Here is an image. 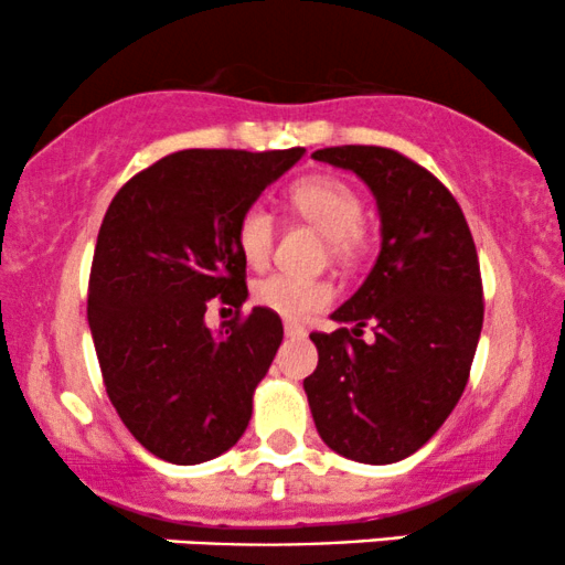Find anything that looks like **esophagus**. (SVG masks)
Wrapping results in <instances>:
<instances>
[{
	"mask_svg": "<svg viewBox=\"0 0 565 565\" xmlns=\"http://www.w3.org/2000/svg\"><path fill=\"white\" fill-rule=\"evenodd\" d=\"M284 334L291 337V340H295V337H297V340H300V337H305V334H308V332H305V329L300 327V323H295V321H287V323H284Z\"/></svg>",
	"mask_w": 565,
	"mask_h": 565,
	"instance_id": "34e87169",
	"label": "esophagus"
}]
</instances>
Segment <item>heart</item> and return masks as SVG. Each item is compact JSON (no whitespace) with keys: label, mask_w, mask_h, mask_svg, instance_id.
I'll list each match as a JSON object with an SVG mask.
<instances>
[{"label":"heart","mask_w":565,"mask_h":565,"mask_svg":"<svg viewBox=\"0 0 565 565\" xmlns=\"http://www.w3.org/2000/svg\"><path fill=\"white\" fill-rule=\"evenodd\" d=\"M287 206L305 223L327 236L329 255L337 263H353L364 249V201L359 191L334 174H310L289 185ZM276 242V217L268 206L249 204L236 220V246L252 268H263L270 260ZM255 300L284 319H305L332 300L329 284L319 278L276 274L263 278L255 289Z\"/></svg>","instance_id":"obj_1"}]
</instances>
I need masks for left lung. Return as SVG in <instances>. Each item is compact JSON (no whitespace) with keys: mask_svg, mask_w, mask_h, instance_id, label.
<instances>
[{"mask_svg":"<svg viewBox=\"0 0 565 565\" xmlns=\"http://www.w3.org/2000/svg\"><path fill=\"white\" fill-rule=\"evenodd\" d=\"M313 159L372 188L382 246L361 289L332 313L342 327L310 334L319 366L302 385L329 449L391 465L436 436L468 385L483 327L476 242L449 188L404 153L337 146Z\"/></svg>","mask_w":565,"mask_h":565,"instance_id":"8db88e82","label":"left lung"}]
</instances>
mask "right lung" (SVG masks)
Returning <instances> with one entry per match:
<instances>
[{
    "label": "right lung",
    "instance_id": "right-lung-1",
    "mask_svg": "<svg viewBox=\"0 0 565 565\" xmlns=\"http://www.w3.org/2000/svg\"><path fill=\"white\" fill-rule=\"evenodd\" d=\"M305 148L170 153L119 188L89 270L87 319L116 414L140 446L172 465L228 451L252 417L284 327L252 308L220 332L204 323L212 297L242 308L246 260L236 220Z\"/></svg>",
    "mask_w": 565,
    "mask_h": 565
}]
</instances>
